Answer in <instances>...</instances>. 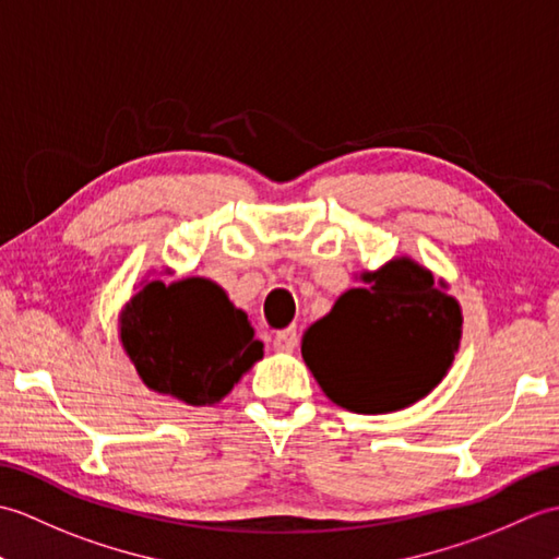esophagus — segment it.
I'll return each instance as SVG.
<instances>
[{"label": "esophagus", "instance_id": "1", "mask_svg": "<svg viewBox=\"0 0 559 559\" xmlns=\"http://www.w3.org/2000/svg\"><path fill=\"white\" fill-rule=\"evenodd\" d=\"M296 344H299V334H296V330H282L275 334V342H272V346H275V352H294Z\"/></svg>", "mask_w": 559, "mask_h": 559}]
</instances>
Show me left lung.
I'll use <instances>...</instances> for the list:
<instances>
[{
	"instance_id": "1",
	"label": "left lung",
	"mask_w": 559,
	"mask_h": 559,
	"mask_svg": "<svg viewBox=\"0 0 559 559\" xmlns=\"http://www.w3.org/2000/svg\"><path fill=\"white\" fill-rule=\"evenodd\" d=\"M361 282L304 332L301 356L346 412H400L448 376L462 342V306L448 282L408 255L361 272Z\"/></svg>"
}]
</instances>
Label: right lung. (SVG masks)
I'll list each match as a JSON object with an SVG mask.
<instances>
[{
  "label": "right lung",
  "instance_id": "1",
  "mask_svg": "<svg viewBox=\"0 0 559 559\" xmlns=\"http://www.w3.org/2000/svg\"><path fill=\"white\" fill-rule=\"evenodd\" d=\"M135 289L119 340L147 390L213 406L263 358L248 316L213 280H143Z\"/></svg>",
  "mask_w": 559,
  "mask_h": 559
}]
</instances>
